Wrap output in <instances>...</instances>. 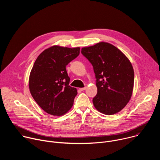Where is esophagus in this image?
<instances>
[{
  "label": "esophagus",
  "mask_w": 160,
  "mask_h": 160,
  "mask_svg": "<svg viewBox=\"0 0 160 160\" xmlns=\"http://www.w3.org/2000/svg\"><path fill=\"white\" fill-rule=\"evenodd\" d=\"M86 89V87H83V88H80V90H82V91H83Z\"/></svg>",
  "instance_id": "obj_1"
}]
</instances>
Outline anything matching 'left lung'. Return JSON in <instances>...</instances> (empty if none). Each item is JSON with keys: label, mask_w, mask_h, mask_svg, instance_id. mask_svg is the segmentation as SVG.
<instances>
[{"label": "left lung", "mask_w": 160, "mask_h": 160, "mask_svg": "<svg viewBox=\"0 0 160 160\" xmlns=\"http://www.w3.org/2000/svg\"><path fill=\"white\" fill-rule=\"evenodd\" d=\"M81 52L92 64L97 78L98 94L92 100L95 108L107 115L122 111L133 89L134 72L128 58L106 42L84 47Z\"/></svg>", "instance_id": "1"}]
</instances>
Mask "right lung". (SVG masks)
<instances>
[{"label":"right lung","instance_id":"1","mask_svg":"<svg viewBox=\"0 0 160 160\" xmlns=\"http://www.w3.org/2000/svg\"><path fill=\"white\" fill-rule=\"evenodd\" d=\"M80 48L52 45L35 60L29 77L31 95L38 106L49 115H65L73 104L76 88L69 85L66 66L80 54Z\"/></svg>","mask_w":160,"mask_h":160}]
</instances>
